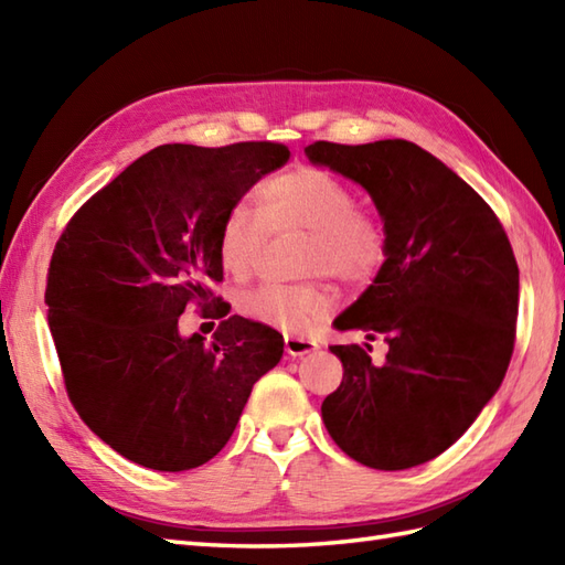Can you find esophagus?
<instances>
[{
  "instance_id": "esophagus-1",
  "label": "esophagus",
  "mask_w": 565,
  "mask_h": 565,
  "mask_svg": "<svg viewBox=\"0 0 565 565\" xmlns=\"http://www.w3.org/2000/svg\"><path fill=\"white\" fill-rule=\"evenodd\" d=\"M284 344H286V352H289L291 356H303L308 352H313L318 347L310 338H303V334H286Z\"/></svg>"
}]
</instances>
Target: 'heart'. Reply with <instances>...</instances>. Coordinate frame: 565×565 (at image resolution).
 I'll return each instance as SVG.
<instances>
[{
	"label": "heart",
	"mask_w": 565,
	"mask_h": 565,
	"mask_svg": "<svg viewBox=\"0 0 565 565\" xmlns=\"http://www.w3.org/2000/svg\"><path fill=\"white\" fill-rule=\"evenodd\" d=\"M259 211L235 203L223 215L218 257L225 271L245 276L259 259L267 235L306 231L301 269L328 271L350 286L369 284L388 259V233L379 213L356 203L342 177L318 164H296L259 186ZM249 318L298 330L328 308L320 281H269L239 296Z\"/></svg>",
	"instance_id": "obj_1"
}]
</instances>
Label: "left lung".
<instances>
[{
    "instance_id": "left-lung-1",
    "label": "left lung",
    "mask_w": 565,
    "mask_h": 565,
    "mask_svg": "<svg viewBox=\"0 0 565 565\" xmlns=\"http://www.w3.org/2000/svg\"><path fill=\"white\" fill-rule=\"evenodd\" d=\"M306 152L362 184L388 233L374 284L334 320L383 338L388 352L371 362V344L330 347L344 374L322 423L354 461L403 471L447 451L505 379L518 259L493 209L415 142L316 140Z\"/></svg>"
}]
</instances>
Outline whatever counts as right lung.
Returning <instances> with one entry per match:
<instances>
[{
  "mask_svg": "<svg viewBox=\"0 0 565 565\" xmlns=\"http://www.w3.org/2000/svg\"><path fill=\"white\" fill-rule=\"evenodd\" d=\"M289 154L271 140L160 146L84 201L55 243L45 303L67 398L128 461L152 471L211 461L252 386L279 364L281 334L227 316L213 286L223 215ZM189 302L224 318L211 345L178 334Z\"/></svg>",
  "mask_w": 565,
  "mask_h": 565,
  "instance_id": "1",
  "label": "right lung"
}]
</instances>
